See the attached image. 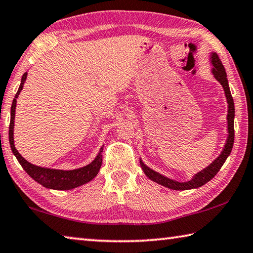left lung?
Returning <instances> with one entry per match:
<instances>
[{"label": "left lung", "instance_id": "left-lung-1", "mask_svg": "<svg viewBox=\"0 0 253 253\" xmlns=\"http://www.w3.org/2000/svg\"><path fill=\"white\" fill-rule=\"evenodd\" d=\"M210 63L211 65H212L211 73H212L215 81L219 82L220 85L222 86V88L224 90V95H226V98H227V103H228V114H227L228 136H227L226 144H224L220 155L209 165V166H207L199 172L195 173L190 180H187V181H178V180H174V179L164 176V174L155 171L154 169H151L150 167L147 166V165L142 162L140 158L139 160L140 167L142 169V171L145 172L146 176L148 177L150 180L157 182L159 185H162L166 188H169V189L189 190V189H196V188L204 186L205 183L210 181L211 179L217 174V172L220 170V168L222 167V165L224 164V162H226V159L229 157V155H230L232 150L233 141H235V103H233L231 91H230V88H229L226 70H224V67L222 65L221 61H220L218 55L213 52L210 53Z\"/></svg>", "mask_w": 253, "mask_h": 253}]
</instances>
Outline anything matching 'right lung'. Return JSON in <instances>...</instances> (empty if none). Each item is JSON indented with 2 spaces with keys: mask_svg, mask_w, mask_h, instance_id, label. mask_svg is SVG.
Listing matches in <instances>:
<instances>
[{
  "mask_svg": "<svg viewBox=\"0 0 253 253\" xmlns=\"http://www.w3.org/2000/svg\"><path fill=\"white\" fill-rule=\"evenodd\" d=\"M27 77V72H25L22 76L21 84L18 87V90L13 99L11 107V121L10 128H8V139H10V146L12 153L14 154L18 163L21 164L23 169L27 172L30 177L34 179L36 182L42 185L45 188L54 190H71L80 186L85 185L97 176V173L102 166L103 162V146L100 147L97 156H96L93 162L86 165L84 167L72 169V170H63V169H54V168H45L27 162L25 158H23L21 154L18 153L14 145V119H15V108H16V99L23 89L24 83Z\"/></svg>",
  "mask_w": 253,
  "mask_h": 253,
  "instance_id": "1",
  "label": "right lung"
}]
</instances>
